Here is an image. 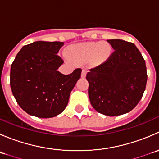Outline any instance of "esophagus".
<instances>
[{
    "mask_svg": "<svg viewBox=\"0 0 159 159\" xmlns=\"http://www.w3.org/2000/svg\"><path fill=\"white\" fill-rule=\"evenodd\" d=\"M87 72H88V70L86 69V68H83L82 71H81V78H85L86 75H87Z\"/></svg>",
    "mask_w": 159,
    "mask_h": 159,
    "instance_id": "1",
    "label": "esophagus"
}]
</instances>
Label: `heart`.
<instances>
[{
    "label": "heart",
    "instance_id": "1",
    "mask_svg": "<svg viewBox=\"0 0 159 159\" xmlns=\"http://www.w3.org/2000/svg\"><path fill=\"white\" fill-rule=\"evenodd\" d=\"M111 52V46L105 42H88L75 44L68 48V54L75 60L80 61L94 56L97 60L106 58Z\"/></svg>",
    "mask_w": 159,
    "mask_h": 159
}]
</instances>
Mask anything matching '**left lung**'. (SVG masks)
Wrapping results in <instances>:
<instances>
[{
  "label": "left lung",
  "instance_id": "obj_1",
  "mask_svg": "<svg viewBox=\"0 0 159 159\" xmlns=\"http://www.w3.org/2000/svg\"><path fill=\"white\" fill-rule=\"evenodd\" d=\"M115 50L108 60L90 69L91 105L107 116H118L131 111L142 98L147 83V70L142 54L133 43L108 40Z\"/></svg>",
  "mask_w": 159,
  "mask_h": 159
}]
</instances>
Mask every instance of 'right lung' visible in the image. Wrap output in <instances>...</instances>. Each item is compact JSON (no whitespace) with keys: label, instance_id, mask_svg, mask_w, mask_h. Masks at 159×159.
Listing matches in <instances>:
<instances>
[{"label":"right lung","instance_id":"obj_1","mask_svg":"<svg viewBox=\"0 0 159 159\" xmlns=\"http://www.w3.org/2000/svg\"><path fill=\"white\" fill-rule=\"evenodd\" d=\"M63 44L60 41H41L27 44L11 65L13 95L19 106L30 115L48 118L61 113L81 78L80 68L68 75L57 70L64 63L57 55Z\"/></svg>","mask_w":159,"mask_h":159}]
</instances>
